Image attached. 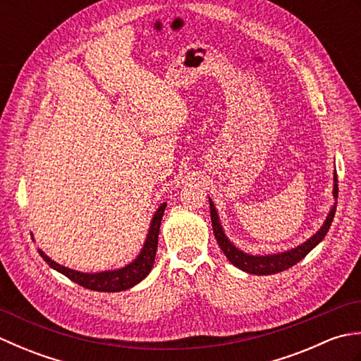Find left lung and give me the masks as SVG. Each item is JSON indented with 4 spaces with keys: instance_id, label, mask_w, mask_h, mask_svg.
I'll return each mask as SVG.
<instances>
[{
    "instance_id": "left-lung-1",
    "label": "left lung",
    "mask_w": 361,
    "mask_h": 361,
    "mask_svg": "<svg viewBox=\"0 0 361 361\" xmlns=\"http://www.w3.org/2000/svg\"><path fill=\"white\" fill-rule=\"evenodd\" d=\"M334 197L338 198V178H336V173L334 176ZM209 209H211L214 235H216L219 247L221 248V251H224V255L228 257L229 262H231L234 267L240 268L242 271L264 276V274H274L283 270H288L290 267L296 265L299 260H302L305 256H307L309 252L326 237L329 228L332 225V220L335 217L336 203H334L332 209L329 212V216L324 221V225L321 226L319 231L317 234H313L307 242H304L302 245H299V247L291 248L288 251L278 252V255H268V256H252V255H247V252H243L239 248H235L224 233V228H221V224L219 220L216 206H214L211 198H209Z\"/></svg>"
}]
</instances>
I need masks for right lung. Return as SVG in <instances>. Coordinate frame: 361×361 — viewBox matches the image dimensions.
I'll list each match as a JSON object with an SVG mask.
<instances>
[{
  "mask_svg": "<svg viewBox=\"0 0 361 361\" xmlns=\"http://www.w3.org/2000/svg\"><path fill=\"white\" fill-rule=\"evenodd\" d=\"M164 209H166V203L161 204L158 211L155 212V216L152 217L147 239H145V243L140 255H137V257L132 264L122 267L119 270H111V271L109 270V271H101V273H80L54 262V260L46 256L42 250H38V252H40V256L44 259V262L51 268H54V270L65 274L68 279H71L73 282L79 283V286L85 287L88 290L122 291V290L132 288L150 273L153 262H155L159 225H161V219H163Z\"/></svg>",
  "mask_w": 361,
  "mask_h": 361,
  "instance_id": "right-lung-1",
  "label": "right lung"
}]
</instances>
